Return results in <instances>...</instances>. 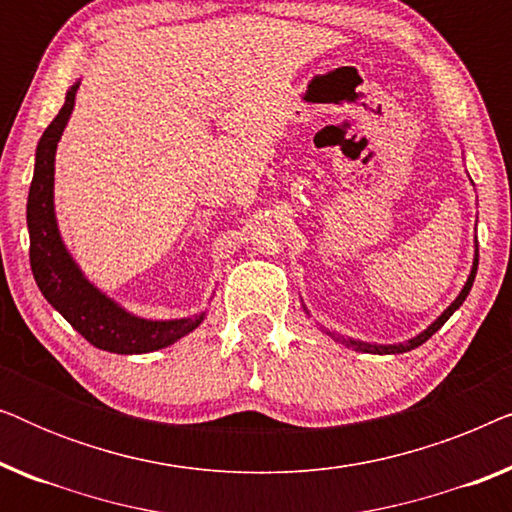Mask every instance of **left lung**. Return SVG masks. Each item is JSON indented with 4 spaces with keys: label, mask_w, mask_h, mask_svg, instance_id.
<instances>
[{
    "label": "left lung",
    "mask_w": 512,
    "mask_h": 512,
    "mask_svg": "<svg viewBox=\"0 0 512 512\" xmlns=\"http://www.w3.org/2000/svg\"><path fill=\"white\" fill-rule=\"evenodd\" d=\"M475 272H478V240H475V258H473V268H471V275H468V279H466L464 289L459 291V296L452 300V305L447 307V310H445L443 314H440V317H438L436 321H433L431 326H426L422 333L415 335V338H410L408 342H398V345H370V342L354 340V338H345V335H338V333H333V331H326V333L331 335L333 340L342 342V345H347V347L356 349V352H366V354H403V352H410V349H415V347H419V345H424V342L429 340L431 335L436 333L438 328L443 326L445 321L452 317L454 312L459 310L461 303H464L466 296H468V291H471V286H473V282H475Z\"/></svg>",
    "instance_id": "1"
}]
</instances>
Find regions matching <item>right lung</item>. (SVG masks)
I'll return each mask as SVG.
<instances>
[{
	"label": "right lung",
	"instance_id": "right-lung-1",
	"mask_svg": "<svg viewBox=\"0 0 512 512\" xmlns=\"http://www.w3.org/2000/svg\"><path fill=\"white\" fill-rule=\"evenodd\" d=\"M76 81L67 90L65 104L48 125L34 153V177L27 195V230H30V265L34 282L44 298L79 331L90 345L114 354H146L170 347L195 331L205 312L184 319L137 317L102 293L69 254L55 219L53 184L55 151L74 111Z\"/></svg>",
	"mask_w": 512,
	"mask_h": 512
}]
</instances>
